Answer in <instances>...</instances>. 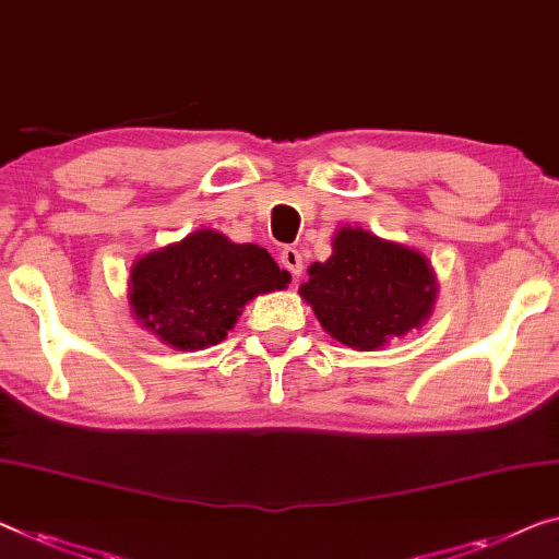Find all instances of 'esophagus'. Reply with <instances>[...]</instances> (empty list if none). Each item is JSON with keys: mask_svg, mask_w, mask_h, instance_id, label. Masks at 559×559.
Here are the masks:
<instances>
[{"mask_svg": "<svg viewBox=\"0 0 559 559\" xmlns=\"http://www.w3.org/2000/svg\"><path fill=\"white\" fill-rule=\"evenodd\" d=\"M281 265L290 273V276L298 278L304 273V255L298 253L296 248H283V251H281Z\"/></svg>", "mask_w": 559, "mask_h": 559, "instance_id": "34e87169", "label": "esophagus"}]
</instances>
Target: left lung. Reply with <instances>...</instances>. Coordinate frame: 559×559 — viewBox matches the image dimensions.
<instances>
[{"instance_id":"obj_1","label":"left lung","mask_w":559,"mask_h":559,"mask_svg":"<svg viewBox=\"0 0 559 559\" xmlns=\"http://www.w3.org/2000/svg\"><path fill=\"white\" fill-rule=\"evenodd\" d=\"M331 338L354 352H379L435 313L439 283L416 248L359 226L333 233L331 255L298 288Z\"/></svg>"}]
</instances>
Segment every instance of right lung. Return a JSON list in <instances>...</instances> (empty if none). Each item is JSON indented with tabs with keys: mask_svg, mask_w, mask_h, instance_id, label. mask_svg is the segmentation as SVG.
<instances>
[{
	"mask_svg": "<svg viewBox=\"0 0 559 559\" xmlns=\"http://www.w3.org/2000/svg\"><path fill=\"white\" fill-rule=\"evenodd\" d=\"M286 283L290 273L265 248L200 228L132 263L128 304L132 319L163 344L203 352L228 336L255 296Z\"/></svg>",
	"mask_w": 559,
	"mask_h": 559,
	"instance_id": "right-lung-1",
	"label": "right lung"
}]
</instances>
